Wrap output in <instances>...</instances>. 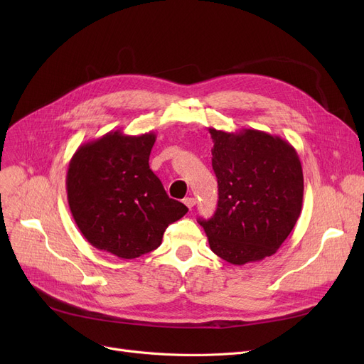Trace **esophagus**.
I'll list each match as a JSON object with an SVG mask.
<instances>
[{"label": "esophagus", "instance_id": "obj_1", "mask_svg": "<svg viewBox=\"0 0 364 364\" xmlns=\"http://www.w3.org/2000/svg\"><path fill=\"white\" fill-rule=\"evenodd\" d=\"M183 202H184V205H186L187 208H190V209H192V208L196 205V199H195V198H186Z\"/></svg>", "mask_w": 364, "mask_h": 364}]
</instances>
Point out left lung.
<instances>
[{
	"mask_svg": "<svg viewBox=\"0 0 364 364\" xmlns=\"http://www.w3.org/2000/svg\"><path fill=\"white\" fill-rule=\"evenodd\" d=\"M218 205L199 218L215 255L235 265L272 257L295 227L302 208L304 176L296 150L258 129L209 128Z\"/></svg>",
	"mask_w": 364,
	"mask_h": 364,
	"instance_id": "obj_1",
	"label": "left lung"
}]
</instances>
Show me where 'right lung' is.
I'll use <instances>...</instances> for the list:
<instances>
[{
  "instance_id": "add662e5",
  "label": "right lung",
  "mask_w": 364,
  "mask_h": 364,
  "mask_svg": "<svg viewBox=\"0 0 364 364\" xmlns=\"http://www.w3.org/2000/svg\"><path fill=\"white\" fill-rule=\"evenodd\" d=\"M156 134L110 131L78 147L66 176L68 202L82 236L100 251L132 259L161 245L188 211L171 199L149 166Z\"/></svg>"
}]
</instances>
